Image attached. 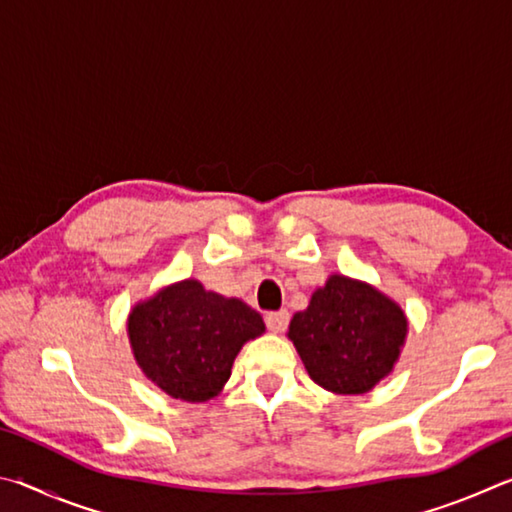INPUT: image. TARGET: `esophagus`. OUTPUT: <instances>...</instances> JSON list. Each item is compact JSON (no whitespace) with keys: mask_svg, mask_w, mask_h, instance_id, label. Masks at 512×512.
<instances>
[{"mask_svg":"<svg viewBox=\"0 0 512 512\" xmlns=\"http://www.w3.org/2000/svg\"><path fill=\"white\" fill-rule=\"evenodd\" d=\"M264 320H266V327L271 329V332L280 334V332H284V329H287V325H289V311H287V309L268 311Z\"/></svg>","mask_w":512,"mask_h":512,"instance_id":"34e87169","label":"esophagus"}]
</instances>
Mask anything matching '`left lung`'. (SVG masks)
Returning a JSON list of instances; mask_svg holds the SVG:
<instances>
[{
    "label": "left lung",
    "mask_w": 512,
    "mask_h": 512,
    "mask_svg": "<svg viewBox=\"0 0 512 512\" xmlns=\"http://www.w3.org/2000/svg\"><path fill=\"white\" fill-rule=\"evenodd\" d=\"M406 336L404 311L368 284L332 275L291 318L289 339L309 377L341 395L368 393L393 370Z\"/></svg>",
    "instance_id": "8db88e82"
}]
</instances>
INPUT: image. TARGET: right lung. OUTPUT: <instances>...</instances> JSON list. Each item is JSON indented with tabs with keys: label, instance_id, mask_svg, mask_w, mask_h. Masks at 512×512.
<instances>
[{
	"label": "right lung",
	"instance_id": "1",
	"mask_svg": "<svg viewBox=\"0 0 512 512\" xmlns=\"http://www.w3.org/2000/svg\"><path fill=\"white\" fill-rule=\"evenodd\" d=\"M264 332V320L237 298L185 280L142 302L128 318L133 354L144 375L185 402H207L230 377L246 341Z\"/></svg>",
	"mask_w": 512,
	"mask_h": 512
}]
</instances>
